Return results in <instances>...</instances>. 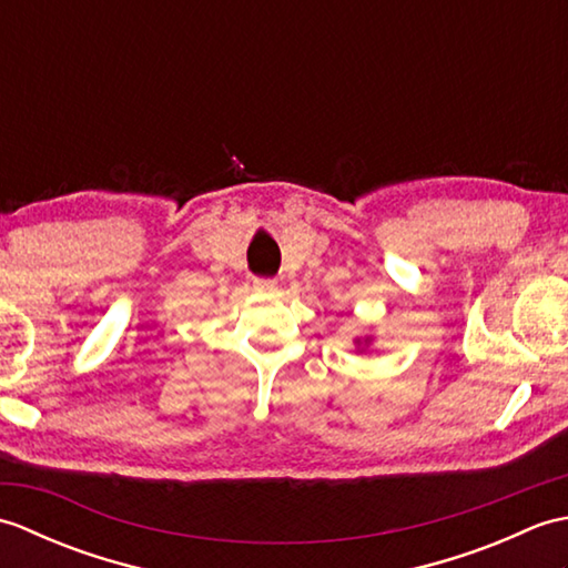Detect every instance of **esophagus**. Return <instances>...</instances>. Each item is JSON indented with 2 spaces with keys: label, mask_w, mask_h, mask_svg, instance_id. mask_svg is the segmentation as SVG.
<instances>
[{
  "label": "esophagus",
  "mask_w": 568,
  "mask_h": 568,
  "mask_svg": "<svg viewBox=\"0 0 568 568\" xmlns=\"http://www.w3.org/2000/svg\"><path fill=\"white\" fill-rule=\"evenodd\" d=\"M253 285H256L258 291H271L273 281H271V277H253Z\"/></svg>",
  "instance_id": "1"
}]
</instances>
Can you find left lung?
Segmentation results:
<instances>
[{"label":"left lung","mask_w":568,"mask_h":568,"mask_svg":"<svg viewBox=\"0 0 568 568\" xmlns=\"http://www.w3.org/2000/svg\"><path fill=\"white\" fill-rule=\"evenodd\" d=\"M368 342H371V339H366V342H364V344H368ZM358 344H361V342H358Z\"/></svg>","instance_id":"1"}]
</instances>
